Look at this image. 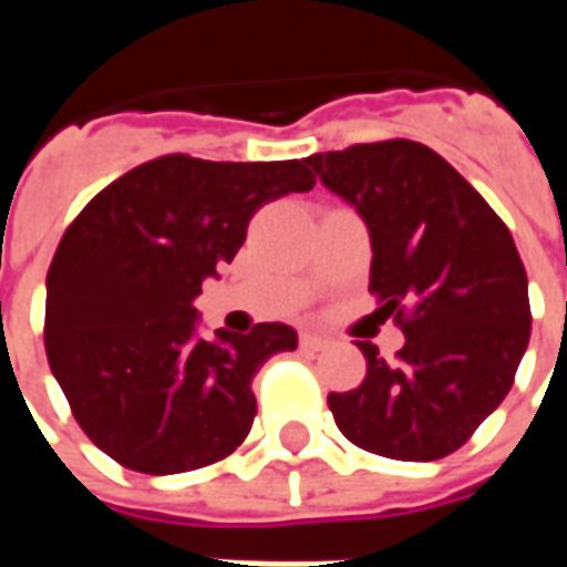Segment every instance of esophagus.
Here are the masks:
<instances>
[{"label":"esophagus","mask_w":567,"mask_h":567,"mask_svg":"<svg viewBox=\"0 0 567 567\" xmlns=\"http://www.w3.org/2000/svg\"><path fill=\"white\" fill-rule=\"evenodd\" d=\"M324 346H328V340L319 337V333H300V349H307V352H321Z\"/></svg>","instance_id":"obj_1"}]
</instances>
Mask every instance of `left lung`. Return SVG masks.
<instances>
[{"instance_id":"obj_1","label":"left lung","mask_w":567,"mask_h":567,"mask_svg":"<svg viewBox=\"0 0 567 567\" xmlns=\"http://www.w3.org/2000/svg\"><path fill=\"white\" fill-rule=\"evenodd\" d=\"M307 163L368 224L370 295L406 337L392 364L358 343L368 377L328 394L337 427L385 458H443L498 410L528 346V279L511 230L422 142H370Z\"/></svg>"}]
</instances>
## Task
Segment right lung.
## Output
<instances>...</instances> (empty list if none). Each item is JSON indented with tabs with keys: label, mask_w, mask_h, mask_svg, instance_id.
I'll return each instance as SVG.
<instances>
[{
	"label": "right lung",
	"mask_w": 567,
	"mask_h": 567,
	"mask_svg": "<svg viewBox=\"0 0 567 567\" xmlns=\"http://www.w3.org/2000/svg\"><path fill=\"white\" fill-rule=\"evenodd\" d=\"M316 178L307 161L215 163L166 154L81 209L48 270L44 352L81 431L140 474L227 458L251 431V380L295 328L197 333L194 297L246 243L251 215Z\"/></svg>",
	"instance_id": "add662e5"
}]
</instances>
